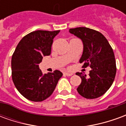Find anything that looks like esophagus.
Instances as JSON below:
<instances>
[{"label": "esophagus", "mask_w": 126, "mask_h": 126, "mask_svg": "<svg viewBox=\"0 0 126 126\" xmlns=\"http://www.w3.org/2000/svg\"><path fill=\"white\" fill-rule=\"evenodd\" d=\"M64 75H65L67 76H71L73 74L72 73H69V72H64Z\"/></svg>", "instance_id": "esophagus-1"}]
</instances>
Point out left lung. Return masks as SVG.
<instances>
[{"label": "left lung", "instance_id": "obj_1", "mask_svg": "<svg viewBox=\"0 0 126 126\" xmlns=\"http://www.w3.org/2000/svg\"><path fill=\"white\" fill-rule=\"evenodd\" d=\"M69 32L81 39L84 45L79 63L83 67L90 66L89 76L76 73L82 82L77 88L86 98L100 97L109 89L116 74L113 50L105 36L99 32L85 27L69 29Z\"/></svg>", "mask_w": 126, "mask_h": 126}]
</instances>
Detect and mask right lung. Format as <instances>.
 I'll use <instances>...</instances> for the list:
<instances>
[{"label": "right lung", "instance_id": "add662e5", "mask_svg": "<svg viewBox=\"0 0 126 126\" xmlns=\"http://www.w3.org/2000/svg\"><path fill=\"white\" fill-rule=\"evenodd\" d=\"M59 30H37L21 39L11 59L13 82L21 94L32 101H43L52 94L63 74L59 70L42 74L39 64L50 55L53 38Z\"/></svg>", "mask_w": 126, "mask_h": 126}]
</instances>
